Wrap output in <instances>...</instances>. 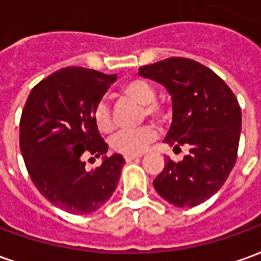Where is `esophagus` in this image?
<instances>
[{
    "label": "esophagus",
    "instance_id": "obj_1",
    "mask_svg": "<svg viewBox=\"0 0 261 261\" xmlns=\"http://www.w3.org/2000/svg\"><path fill=\"white\" fill-rule=\"evenodd\" d=\"M141 158V155H125L124 159L125 162H131V161H134V159H140Z\"/></svg>",
    "mask_w": 261,
    "mask_h": 261
}]
</instances>
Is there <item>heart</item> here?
<instances>
[{"mask_svg":"<svg viewBox=\"0 0 261 261\" xmlns=\"http://www.w3.org/2000/svg\"><path fill=\"white\" fill-rule=\"evenodd\" d=\"M123 95L134 100L142 106V117L162 120L166 117V108L158 102L155 86L147 80L128 81L123 86ZM93 121L97 130L105 134H109L114 130V117L112 108L106 100H99L92 112ZM158 133L152 124H145L133 128V130H121L112 138V148L121 155H140L145 151V148L156 138Z\"/></svg>","mask_w":261,"mask_h":261,"instance_id":"1","label":"heart"}]
</instances>
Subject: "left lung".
<instances>
[{
  "mask_svg": "<svg viewBox=\"0 0 261 261\" xmlns=\"http://www.w3.org/2000/svg\"><path fill=\"white\" fill-rule=\"evenodd\" d=\"M138 74L162 84L172 96L173 119L165 142L190 147L180 162L166 158L153 187L176 207H196L218 192L235 166L242 130L238 99L194 60L172 57L144 65Z\"/></svg>",
  "mask_w": 261,
  "mask_h": 261,
  "instance_id": "obj_1",
  "label": "left lung"
}]
</instances>
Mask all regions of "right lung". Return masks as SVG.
I'll return each instance as SVG.
<instances>
[{"instance_id":"1","label":"right lung","mask_w":261,"mask_h":261,"mask_svg":"<svg viewBox=\"0 0 261 261\" xmlns=\"http://www.w3.org/2000/svg\"><path fill=\"white\" fill-rule=\"evenodd\" d=\"M116 74L68 67L37 84L22 110L19 147L32 181L56 207L69 214H91L112 197L124 158L105 156L100 166L88 169L108 152L93 121V108Z\"/></svg>"}]
</instances>
